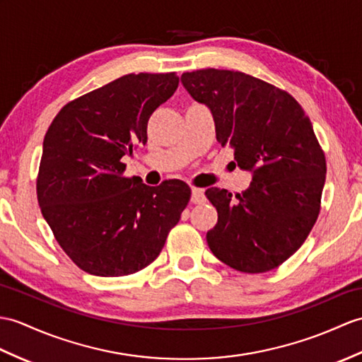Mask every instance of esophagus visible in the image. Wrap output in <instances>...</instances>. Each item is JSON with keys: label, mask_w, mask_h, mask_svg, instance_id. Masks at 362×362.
I'll use <instances>...</instances> for the list:
<instances>
[{"label": "esophagus", "mask_w": 362, "mask_h": 362, "mask_svg": "<svg viewBox=\"0 0 362 362\" xmlns=\"http://www.w3.org/2000/svg\"><path fill=\"white\" fill-rule=\"evenodd\" d=\"M191 202H192V204H204V202H205L204 189L192 188L191 189Z\"/></svg>", "instance_id": "esophagus-1"}]
</instances>
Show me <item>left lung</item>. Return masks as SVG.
I'll return each mask as SVG.
<instances>
[{"label":"left lung","instance_id":"8db88e82","mask_svg":"<svg viewBox=\"0 0 362 362\" xmlns=\"http://www.w3.org/2000/svg\"><path fill=\"white\" fill-rule=\"evenodd\" d=\"M180 80L211 111L217 141L253 175L236 199L205 191L217 209L208 247L238 272H270L296 253L317 219L327 168L313 124L287 92L243 72L200 69Z\"/></svg>","mask_w":362,"mask_h":362}]
</instances>
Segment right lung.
I'll list each match as a JSON object with an SVG mask.
<instances>
[{"mask_svg":"<svg viewBox=\"0 0 362 362\" xmlns=\"http://www.w3.org/2000/svg\"><path fill=\"white\" fill-rule=\"evenodd\" d=\"M179 86L170 74H128L67 103L50 123L37 180L38 204L57 242L83 272H140L160 255L191 189L124 177V156L145 145L148 120Z\"/></svg>","mask_w":362,"mask_h":362,"instance_id":"1","label":"right lung"}]
</instances>
